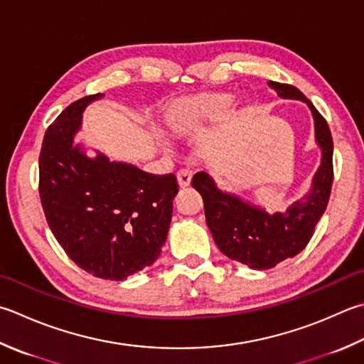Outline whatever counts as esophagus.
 Listing matches in <instances>:
<instances>
[{
  "mask_svg": "<svg viewBox=\"0 0 364 364\" xmlns=\"http://www.w3.org/2000/svg\"><path fill=\"white\" fill-rule=\"evenodd\" d=\"M176 180H178V184H180L181 188H188L189 184H191V180H192V172H191L189 168L178 170Z\"/></svg>",
  "mask_w": 364,
  "mask_h": 364,
  "instance_id": "1",
  "label": "esophagus"
}]
</instances>
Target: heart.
<instances>
[{"label":"heart","mask_w":364,"mask_h":364,"mask_svg":"<svg viewBox=\"0 0 364 364\" xmlns=\"http://www.w3.org/2000/svg\"><path fill=\"white\" fill-rule=\"evenodd\" d=\"M232 104L233 97L227 92H202L175 99L164 110V126L168 134L183 137L223 115Z\"/></svg>","instance_id":"b5f03b06"}]
</instances>
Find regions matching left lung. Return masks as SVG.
Segmentation results:
<instances>
[{
    "instance_id": "8db88e82",
    "label": "left lung",
    "mask_w": 364,
    "mask_h": 364,
    "mask_svg": "<svg viewBox=\"0 0 364 364\" xmlns=\"http://www.w3.org/2000/svg\"><path fill=\"white\" fill-rule=\"evenodd\" d=\"M268 85L279 97L308 104L314 117L322 162L308 194L291 203L286 213L268 215L241 197L220 191L206 172H198L192 178V186L203 198L206 225L220 252L252 269L273 268L303 251L326 210L333 184V139L325 118L298 88L272 80Z\"/></svg>"
}]
</instances>
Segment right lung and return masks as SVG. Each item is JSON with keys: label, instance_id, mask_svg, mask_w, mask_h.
Listing matches in <instances>:
<instances>
[{"label": "right lung", "instance_id": "1", "mask_svg": "<svg viewBox=\"0 0 364 364\" xmlns=\"http://www.w3.org/2000/svg\"><path fill=\"white\" fill-rule=\"evenodd\" d=\"M85 96L48 126L39 154V196L50 230L85 272L123 281L159 257L172 220L178 183L173 173H146L132 164L88 158L74 145Z\"/></svg>", "mask_w": 364, "mask_h": 364}]
</instances>
